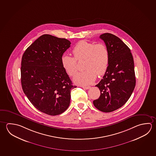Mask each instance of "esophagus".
<instances>
[{"instance_id":"obj_1","label":"esophagus","mask_w":156,"mask_h":156,"mask_svg":"<svg viewBox=\"0 0 156 156\" xmlns=\"http://www.w3.org/2000/svg\"><path fill=\"white\" fill-rule=\"evenodd\" d=\"M81 87L84 88L85 89H90V87H91L90 86H82Z\"/></svg>"}]
</instances>
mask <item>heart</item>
Returning a JSON list of instances; mask_svg holds the SVG:
<instances>
[{"instance_id": "heart-1", "label": "heart", "mask_w": 156, "mask_h": 156, "mask_svg": "<svg viewBox=\"0 0 156 156\" xmlns=\"http://www.w3.org/2000/svg\"><path fill=\"white\" fill-rule=\"evenodd\" d=\"M74 58L63 55L61 62L63 69L69 76L77 72V61L84 60V71L74 77L73 82L77 84H90L95 81L97 75L102 76L106 72L109 64V55L106 45L103 43L95 44L85 41L77 43L72 50Z\"/></svg>"}]
</instances>
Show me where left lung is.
Listing matches in <instances>:
<instances>
[{
  "label": "left lung",
  "instance_id": "left-lung-1",
  "mask_svg": "<svg viewBox=\"0 0 156 156\" xmlns=\"http://www.w3.org/2000/svg\"><path fill=\"white\" fill-rule=\"evenodd\" d=\"M109 51L108 67L103 78L96 87L100 91L94 106L104 112H111L126 104L136 84L134 59L130 49L120 38L111 33L101 34Z\"/></svg>",
  "mask_w": 156,
  "mask_h": 156
}]
</instances>
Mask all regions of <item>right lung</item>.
Instances as JSON below:
<instances>
[{
  "label": "right lung",
  "instance_id": "obj_1",
  "mask_svg": "<svg viewBox=\"0 0 156 156\" xmlns=\"http://www.w3.org/2000/svg\"><path fill=\"white\" fill-rule=\"evenodd\" d=\"M71 43L65 38L44 34L23 54L21 67L22 89L41 112L60 115L68 108L72 84L63 69L61 58Z\"/></svg>",
  "mask_w": 156,
  "mask_h": 156
}]
</instances>
